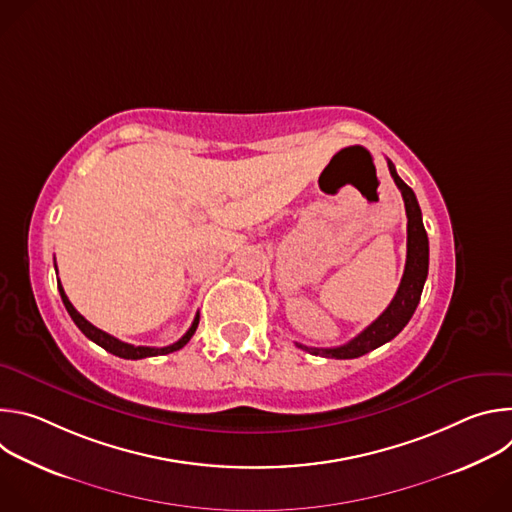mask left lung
<instances>
[{
	"instance_id": "8db88e82",
	"label": "left lung",
	"mask_w": 512,
	"mask_h": 512,
	"mask_svg": "<svg viewBox=\"0 0 512 512\" xmlns=\"http://www.w3.org/2000/svg\"><path fill=\"white\" fill-rule=\"evenodd\" d=\"M387 164L397 188L401 190L405 212H407V261H405V271H403L397 294L391 300L389 308L350 342L336 348H310V346L298 344V348H304L310 354H322V356L340 358V360L358 358L362 354H367L383 346L385 342L393 340L407 326V322L411 320L419 304L423 283L427 279V267H429V241L421 221V208L417 204L413 190L399 178L393 162L387 160Z\"/></svg>"
}]
</instances>
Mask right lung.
Returning <instances> with one entry per match:
<instances>
[{"label":"right lung","instance_id":"right-lung-1","mask_svg":"<svg viewBox=\"0 0 512 512\" xmlns=\"http://www.w3.org/2000/svg\"><path fill=\"white\" fill-rule=\"evenodd\" d=\"M58 291H60V298H62V304H64L66 312L70 314L72 322H75V324L79 326V330H81L89 340H93L95 344H99L101 348H105L107 352H111V354H115V356H119V358H127V360H137V358H145V356H160V354H170V352L180 350V348L186 346L188 340L194 336V332H196V328H198V320H200V316L196 314V318H194L192 326L188 328V332H186L178 342H174V344H170V346H164V348L133 346V344L121 342L119 338H115V336H111V334L99 330V328L93 326L89 320H85V318L75 310V306H72V304L68 302V298H66V294H64V289H62L60 281H58Z\"/></svg>","mask_w":512,"mask_h":512}]
</instances>
